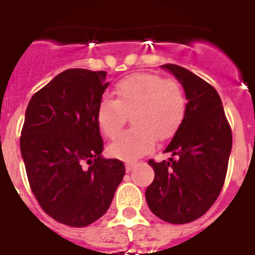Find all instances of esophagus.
<instances>
[{
  "instance_id": "1",
  "label": "esophagus",
  "mask_w": 255,
  "mask_h": 255,
  "mask_svg": "<svg viewBox=\"0 0 255 255\" xmlns=\"http://www.w3.org/2000/svg\"><path fill=\"white\" fill-rule=\"evenodd\" d=\"M137 166V164H135V163H133V162H128L125 164V168H126V171H128V172H130V171L133 170L134 167Z\"/></svg>"
}]
</instances>
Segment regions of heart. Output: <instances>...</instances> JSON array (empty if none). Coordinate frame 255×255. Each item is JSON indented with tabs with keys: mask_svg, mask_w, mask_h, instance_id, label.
<instances>
[{
	"mask_svg": "<svg viewBox=\"0 0 255 255\" xmlns=\"http://www.w3.org/2000/svg\"><path fill=\"white\" fill-rule=\"evenodd\" d=\"M116 99L104 97L97 107V124L115 139L131 115L134 128L109 146V152L124 160L138 159L151 151L156 137L167 139L176 133L187 113V97L179 83L152 73H138L121 80Z\"/></svg>",
	"mask_w": 255,
	"mask_h": 255,
	"instance_id": "b5f03b06",
	"label": "heart"
}]
</instances>
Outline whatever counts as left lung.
Returning <instances> with one entry per match:
<instances>
[{
  "mask_svg": "<svg viewBox=\"0 0 255 255\" xmlns=\"http://www.w3.org/2000/svg\"><path fill=\"white\" fill-rule=\"evenodd\" d=\"M184 88L187 113L164 152L148 160L155 178L146 189L150 211L170 224H187L208 212L223 189L232 150V129L219 93L201 77L176 64L162 66Z\"/></svg>",
  "mask_w": 255,
  "mask_h": 255,
  "instance_id": "1",
  "label": "left lung"
}]
</instances>
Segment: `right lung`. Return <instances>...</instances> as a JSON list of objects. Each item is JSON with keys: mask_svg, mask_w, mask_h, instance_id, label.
Wrapping results in <instances>:
<instances>
[{"mask_svg": "<svg viewBox=\"0 0 255 255\" xmlns=\"http://www.w3.org/2000/svg\"><path fill=\"white\" fill-rule=\"evenodd\" d=\"M105 77V71H64L26 109L19 144L28 184L40 208L68 227H87L105 215L125 175L124 162L101 156L96 113Z\"/></svg>", "mask_w": 255, "mask_h": 255, "instance_id": "obj_1", "label": "right lung"}]
</instances>
